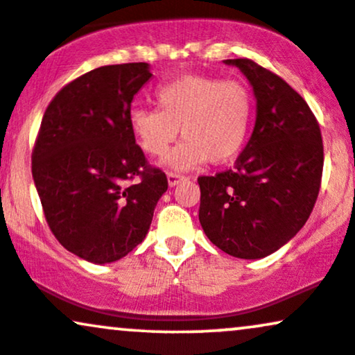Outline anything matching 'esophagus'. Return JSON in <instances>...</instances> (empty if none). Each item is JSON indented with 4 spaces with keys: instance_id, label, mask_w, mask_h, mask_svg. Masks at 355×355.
<instances>
[{
    "instance_id": "34e87169",
    "label": "esophagus",
    "mask_w": 355,
    "mask_h": 355,
    "mask_svg": "<svg viewBox=\"0 0 355 355\" xmlns=\"http://www.w3.org/2000/svg\"><path fill=\"white\" fill-rule=\"evenodd\" d=\"M182 179H186V178L181 176V174H178V173H168V184H169L171 187L178 186L179 182L182 181Z\"/></svg>"
}]
</instances>
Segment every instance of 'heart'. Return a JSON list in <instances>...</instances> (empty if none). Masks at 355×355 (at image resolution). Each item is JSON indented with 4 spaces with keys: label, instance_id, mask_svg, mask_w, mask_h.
<instances>
[{
    "label": "heart",
    "instance_id": "heart-1",
    "mask_svg": "<svg viewBox=\"0 0 355 355\" xmlns=\"http://www.w3.org/2000/svg\"><path fill=\"white\" fill-rule=\"evenodd\" d=\"M157 110L132 106L128 123L146 154L161 157L178 139L168 164L194 169L202 162L226 164L248 143L254 118V96L239 79L184 74L162 83L154 91Z\"/></svg>",
    "mask_w": 355,
    "mask_h": 355
}]
</instances>
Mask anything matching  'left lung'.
I'll list each match as a JSON object with an SVG mask.
<instances>
[{
  "label": "left lung",
  "instance_id": "8db88e82",
  "mask_svg": "<svg viewBox=\"0 0 355 355\" xmlns=\"http://www.w3.org/2000/svg\"><path fill=\"white\" fill-rule=\"evenodd\" d=\"M224 62L251 83L256 124L234 168L198 179L199 223L220 251L261 259L309 219L322 179V136L311 107L284 79L248 58Z\"/></svg>",
  "mask_w": 355,
  "mask_h": 355
}]
</instances>
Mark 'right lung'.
<instances>
[{"instance_id":"add662e5","label":"right lung","mask_w":355,"mask_h":355,"mask_svg":"<svg viewBox=\"0 0 355 355\" xmlns=\"http://www.w3.org/2000/svg\"><path fill=\"white\" fill-rule=\"evenodd\" d=\"M151 76L148 62L96 68L58 91L41 121L31 169L46 223L62 248L94 264L143 243L168 189L128 123Z\"/></svg>"}]
</instances>
